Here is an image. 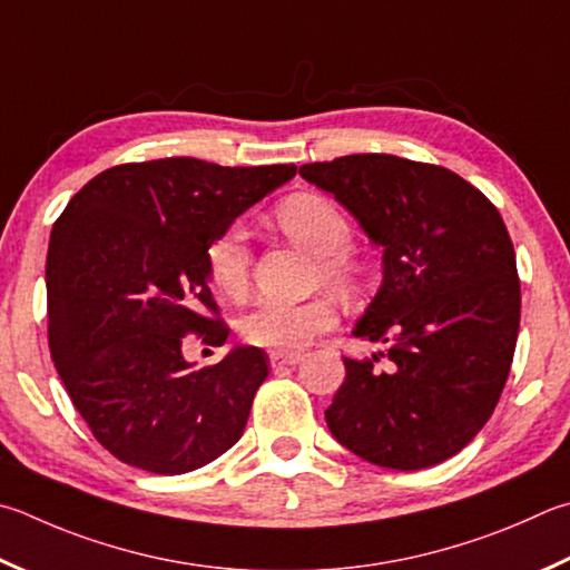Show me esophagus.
<instances>
[{
	"instance_id": "esophagus-1",
	"label": "esophagus",
	"mask_w": 570,
	"mask_h": 570,
	"mask_svg": "<svg viewBox=\"0 0 570 570\" xmlns=\"http://www.w3.org/2000/svg\"><path fill=\"white\" fill-rule=\"evenodd\" d=\"M268 361H272V368H284V366H296L302 364L304 361V354H282V351H274L272 356H268Z\"/></svg>"
}]
</instances>
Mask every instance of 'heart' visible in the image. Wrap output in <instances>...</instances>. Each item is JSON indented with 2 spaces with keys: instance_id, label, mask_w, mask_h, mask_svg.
I'll return each instance as SVG.
<instances>
[{
  "instance_id": "obj_1",
  "label": "heart",
  "mask_w": 570,
  "mask_h": 570,
  "mask_svg": "<svg viewBox=\"0 0 570 570\" xmlns=\"http://www.w3.org/2000/svg\"><path fill=\"white\" fill-rule=\"evenodd\" d=\"M276 224L294 244L318 256L324 282L338 294H356L361 284V266L346 249L351 244V224L334 202L318 194H294L278 204ZM212 284L224 296H242L249 284L252 254L246 234L239 226L222 232L206 249ZM336 314L324 298L304 304L264 302L242 318L239 331L246 344L296 354L312 341L334 328Z\"/></svg>"
}]
</instances>
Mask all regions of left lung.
Returning <instances> with one entry per match:
<instances>
[{
    "label": "left lung",
    "mask_w": 570,
    "mask_h": 570,
    "mask_svg": "<svg viewBox=\"0 0 570 570\" xmlns=\"http://www.w3.org/2000/svg\"><path fill=\"white\" fill-rule=\"evenodd\" d=\"M298 174L336 196L384 246V282L354 336L384 344L344 358L326 409L334 439L368 463L419 471L451 459L491 419L521 321L511 236L495 206L451 169L351 154Z\"/></svg>",
    "instance_id": "obj_1"
}]
</instances>
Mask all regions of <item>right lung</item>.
I'll return each mask as SVG.
<instances>
[{"mask_svg":"<svg viewBox=\"0 0 570 570\" xmlns=\"http://www.w3.org/2000/svg\"><path fill=\"white\" fill-rule=\"evenodd\" d=\"M294 174V164L219 167L191 157L119 164L81 186L51 226V361L111 456L177 475L242 439L268 356L236 346L194 368L181 344L189 334L212 346L229 336L206 249Z\"/></svg>","mask_w":570,"mask_h":570,"instance_id":"obj_1","label":"right lung"}]
</instances>
